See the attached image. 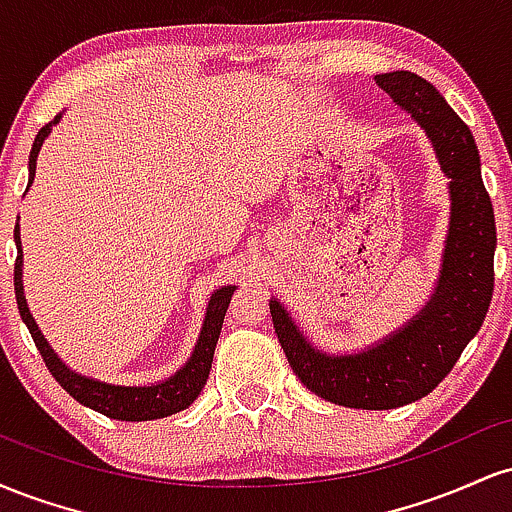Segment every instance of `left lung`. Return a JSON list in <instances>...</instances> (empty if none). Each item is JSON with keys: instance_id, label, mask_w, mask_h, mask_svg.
Instances as JSON below:
<instances>
[{"instance_id": "8db88e82", "label": "left lung", "mask_w": 512, "mask_h": 512, "mask_svg": "<svg viewBox=\"0 0 512 512\" xmlns=\"http://www.w3.org/2000/svg\"><path fill=\"white\" fill-rule=\"evenodd\" d=\"M375 84L426 129L450 178V228L436 291L419 315L361 354L315 349L289 310L269 301L276 337L298 380L317 397L351 409H397L436 390L479 332L493 296L496 221L472 132L419 74H375Z\"/></svg>"}]
</instances>
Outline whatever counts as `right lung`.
I'll use <instances>...</instances> for the list:
<instances>
[{
	"instance_id": "obj_1",
	"label": "right lung",
	"mask_w": 512,
	"mask_h": 512,
	"mask_svg": "<svg viewBox=\"0 0 512 512\" xmlns=\"http://www.w3.org/2000/svg\"><path fill=\"white\" fill-rule=\"evenodd\" d=\"M62 113L55 120L48 122L35 137L31 156H28V187L35 178V161H38V151L48 139L52 125L60 122ZM14 240H16V264H14V291H16V303H19L21 320L26 322L28 332H31L35 346H38L40 356H43L45 366L52 373V378L60 383L64 390L72 395L76 402L84 404V407L98 411V414L110 416L117 421H154L163 419V416L178 414V411L187 409L192 402L199 397L202 387L207 385L211 361H214V349L219 342L223 317H226L228 303H231L233 291L236 286H221L211 293L207 315H204L202 332L195 344V351L187 358V363L178 373L170 375L168 380L156 385H113V383H101L96 378H88L64 366L62 358L55 354V349L48 344V339L43 337V332L35 325L31 310H28L26 296H23V252H21V233L19 223L14 228Z\"/></svg>"
}]
</instances>
